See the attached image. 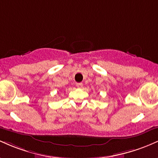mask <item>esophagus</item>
<instances>
[{
	"instance_id": "obj_1",
	"label": "esophagus",
	"mask_w": 158,
	"mask_h": 158,
	"mask_svg": "<svg viewBox=\"0 0 158 158\" xmlns=\"http://www.w3.org/2000/svg\"><path fill=\"white\" fill-rule=\"evenodd\" d=\"M82 86H83L82 83H81V82L77 83V87L78 88H82Z\"/></svg>"
}]
</instances>
